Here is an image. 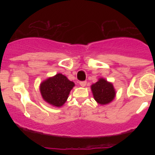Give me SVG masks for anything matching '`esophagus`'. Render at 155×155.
I'll use <instances>...</instances> for the list:
<instances>
[{
  "mask_svg": "<svg viewBox=\"0 0 155 155\" xmlns=\"http://www.w3.org/2000/svg\"><path fill=\"white\" fill-rule=\"evenodd\" d=\"M80 85L81 86V87H84V86L86 85V84H87V81H80Z\"/></svg>",
  "mask_w": 155,
  "mask_h": 155,
  "instance_id": "obj_1",
  "label": "esophagus"
}]
</instances>
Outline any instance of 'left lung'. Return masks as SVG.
Instances as JSON below:
<instances>
[{"instance_id": "1", "label": "left lung", "mask_w": 155, "mask_h": 155, "mask_svg": "<svg viewBox=\"0 0 155 155\" xmlns=\"http://www.w3.org/2000/svg\"><path fill=\"white\" fill-rule=\"evenodd\" d=\"M91 87L94 100L101 105H105L112 102L116 94L113 84L103 78L99 79Z\"/></svg>"}]
</instances>
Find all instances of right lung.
I'll return each mask as SVG.
<instances>
[{
    "label": "right lung",
    "instance_id": "right-lung-1",
    "mask_svg": "<svg viewBox=\"0 0 155 155\" xmlns=\"http://www.w3.org/2000/svg\"><path fill=\"white\" fill-rule=\"evenodd\" d=\"M74 83L62 74H57L40 84V92L43 99L50 105L61 107L65 103Z\"/></svg>",
    "mask_w": 155,
    "mask_h": 155
}]
</instances>
